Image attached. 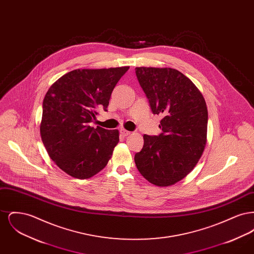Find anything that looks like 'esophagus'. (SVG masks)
Segmentation results:
<instances>
[{
    "label": "esophagus",
    "instance_id": "obj_1",
    "mask_svg": "<svg viewBox=\"0 0 254 254\" xmlns=\"http://www.w3.org/2000/svg\"><path fill=\"white\" fill-rule=\"evenodd\" d=\"M130 131H127V130H126V129H121V134L123 136H128V135H130Z\"/></svg>",
    "mask_w": 254,
    "mask_h": 254
}]
</instances>
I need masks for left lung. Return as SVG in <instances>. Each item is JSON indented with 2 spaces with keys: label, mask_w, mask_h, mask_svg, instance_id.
Instances as JSON below:
<instances>
[{
  "label": "left lung",
  "mask_w": 254,
  "mask_h": 254,
  "mask_svg": "<svg viewBox=\"0 0 254 254\" xmlns=\"http://www.w3.org/2000/svg\"><path fill=\"white\" fill-rule=\"evenodd\" d=\"M154 114L162 115L158 136L144 135L134 161L142 176L158 187L181 181L202 156L207 134L205 98L183 73L170 67H136Z\"/></svg>",
  "instance_id": "obj_1"
}]
</instances>
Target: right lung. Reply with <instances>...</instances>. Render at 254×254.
<instances>
[{"mask_svg": "<svg viewBox=\"0 0 254 254\" xmlns=\"http://www.w3.org/2000/svg\"><path fill=\"white\" fill-rule=\"evenodd\" d=\"M129 66L75 69L49 87L43 102L40 133L49 157L66 174L88 179L108 165L119 130L89 126L107 111L111 92Z\"/></svg>", "mask_w": 254, "mask_h": 254, "instance_id": "obj_1", "label": "right lung"}]
</instances>
